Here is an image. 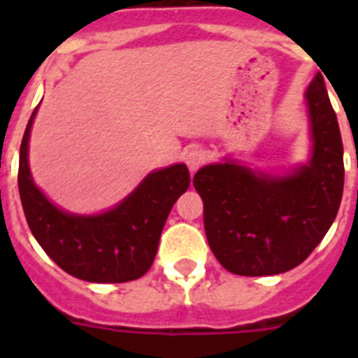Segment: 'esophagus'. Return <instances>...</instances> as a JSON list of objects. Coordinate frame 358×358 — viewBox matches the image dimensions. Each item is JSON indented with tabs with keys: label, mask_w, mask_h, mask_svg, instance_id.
<instances>
[{
	"label": "esophagus",
	"mask_w": 358,
	"mask_h": 358,
	"mask_svg": "<svg viewBox=\"0 0 358 358\" xmlns=\"http://www.w3.org/2000/svg\"><path fill=\"white\" fill-rule=\"evenodd\" d=\"M206 152L201 150V148H191V150L185 152V163H187V167L189 171H196V169H201L204 163H206Z\"/></svg>",
	"instance_id": "obj_1"
}]
</instances>
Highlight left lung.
Instances as JSON below:
<instances>
[{
    "instance_id": "8db88e82",
    "label": "left lung",
    "mask_w": 358,
    "mask_h": 358,
    "mask_svg": "<svg viewBox=\"0 0 358 358\" xmlns=\"http://www.w3.org/2000/svg\"><path fill=\"white\" fill-rule=\"evenodd\" d=\"M310 162L271 176L234 162L202 167L193 185L204 202V230L219 264L234 275L289 271L308 258L338 213L344 146L323 76L305 92Z\"/></svg>"
}]
</instances>
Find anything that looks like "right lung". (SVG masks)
<instances>
[{
    "instance_id": "right-lung-1",
    "label": "right lung",
    "mask_w": 358,
    "mask_h": 358,
    "mask_svg": "<svg viewBox=\"0 0 358 358\" xmlns=\"http://www.w3.org/2000/svg\"><path fill=\"white\" fill-rule=\"evenodd\" d=\"M31 115L20 146L18 189L31 232L61 269L87 282H128L143 277L156 258L169 212L189 187L184 163L154 171L119 206L100 215H72L48 201L27 163Z\"/></svg>"
}]
</instances>
